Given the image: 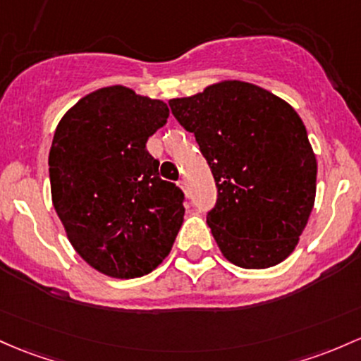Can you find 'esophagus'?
<instances>
[{
	"instance_id": "esophagus-1",
	"label": "esophagus",
	"mask_w": 361,
	"mask_h": 361,
	"mask_svg": "<svg viewBox=\"0 0 361 361\" xmlns=\"http://www.w3.org/2000/svg\"><path fill=\"white\" fill-rule=\"evenodd\" d=\"M180 187H181V190H183L185 193H188V185H187V181L181 180V181H180Z\"/></svg>"
}]
</instances>
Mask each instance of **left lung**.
Returning a JSON list of instances; mask_svg holds the SVG:
<instances>
[{
    "instance_id": "1",
    "label": "left lung",
    "mask_w": 361,
    "mask_h": 361,
    "mask_svg": "<svg viewBox=\"0 0 361 361\" xmlns=\"http://www.w3.org/2000/svg\"><path fill=\"white\" fill-rule=\"evenodd\" d=\"M217 187L207 224L231 264L267 269L298 245L315 202L317 159L302 118L255 84L223 80L169 99Z\"/></svg>"
}]
</instances>
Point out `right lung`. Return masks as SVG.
I'll return each instance as SVG.
<instances>
[{"mask_svg":"<svg viewBox=\"0 0 361 361\" xmlns=\"http://www.w3.org/2000/svg\"><path fill=\"white\" fill-rule=\"evenodd\" d=\"M169 109L109 85L66 111L49 150L51 199L75 252L101 274H149L183 224V192L159 178L145 149Z\"/></svg>","mask_w":361,"mask_h":361,"instance_id":"1","label":"right lung"}]
</instances>
